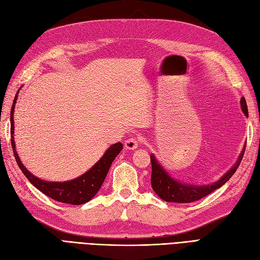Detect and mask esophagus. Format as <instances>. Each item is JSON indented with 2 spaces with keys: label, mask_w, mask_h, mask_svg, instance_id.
Masks as SVG:
<instances>
[{
  "label": "esophagus",
  "mask_w": 260,
  "mask_h": 260,
  "mask_svg": "<svg viewBox=\"0 0 260 260\" xmlns=\"http://www.w3.org/2000/svg\"><path fill=\"white\" fill-rule=\"evenodd\" d=\"M139 146V140L136 138H130L128 140H125L124 142V149L125 150H137V147Z\"/></svg>",
  "instance_id": "34e87169"
}]
</instances>
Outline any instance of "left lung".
Returning a JSON list of instances; mask_svg holds the SVG:
<instances>
[{
  "instance_id": "left-lung-1",
  "label": "left lung",
  "mask_w": 260,
  "mask_h": 260,
  "mask_svg": "<svg viewBox=\"0 0 260 260\" xmlns=\"http://www.w3.org/2000/svg\"><path fill=\"white\" fill-rule=\"evenodd\" d=\"M241 107L245 116L248 117L247 104L245 98H241ZM245 147L246 143L244 144L243 150L238 156L235 164L223 175V176L215 182L209 185H192L187 182H181L177 179L173 178L170 174L166 172L165 168L158 163L154 154H151V164H152V175H151V185L153 190L158 197L167 202H177V203H189L192 201L200 200L201 198L210 194L215 189L222 187L225 182L233 176L236 172L237 167L240 166L241 160L244 156Z\"/></svg>"
}]
</instances>
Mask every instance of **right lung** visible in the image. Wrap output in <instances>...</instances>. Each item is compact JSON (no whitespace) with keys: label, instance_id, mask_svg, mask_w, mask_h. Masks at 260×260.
Here are the masks:
<instances>
[{"label":"right lung","instance_id":"1","mask_svg":"<svg viewBox=\"0 0 260 260\" xmlns=\"http://www.w3.org/2000/svg\"><path fill=\"white\" fill-rule=\"evenodd\" d=\"M19 90V89H18ZM17 94L14 98V102L11 109V143L13 147L14 156H15L16 163L18 164L20 171L27 177L31 184L36 187L38 190L47 194L53 200H57L63 203H69V205H83V203L88 202L100 190L103 182L107 176L109 168L113 164L114 159L122 150V143L118 142L110 145L104 155L101 157L98 162L88 170L86 173L81 175L80 177L74 178L68 181H47L40 179L32 175L27 168L23 165L18 154L16 152L15 141H14V109H15V104L18 97Z\"/></svg>","mask_w":260,"mask_h":260}]
</instances>
